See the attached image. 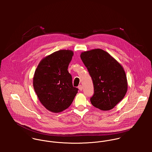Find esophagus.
<instances>
[{"label": "esophagus", "mask_w": 152, "mask_h": 152, "mask_svg": "<svg viewBox=\"0 0 152 152\" xmlns=\"http://www.w3.org/2000/svg\"><path fill=\"white\" fill-rule=\"evenodd\" d=\"M78 88L80 91H82V90H83V87H82V86H81V85H80V86L78 87Z\"/></svg>", "instance_id": "1"}]
</instances>
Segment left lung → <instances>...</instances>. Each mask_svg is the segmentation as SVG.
Segmentation results:
<instances>
[{
  "label": "left lung",
  "mask_w": 152,
  "mask_h": 152,
  "mask_svg": "<svg viewBox=\"0 0 152 152\" xmlns=\"http://www.w3.org/2000/svg\"><path fill=\"white\" fill-rule=\"evenodd\" d=\"M81 58L92 78V105L102 110L113 108L125 96L128 81L122 66L107 51L97 48L81 53Z\"/></svg>",
  "instance_id": "1"
}]
</instances>
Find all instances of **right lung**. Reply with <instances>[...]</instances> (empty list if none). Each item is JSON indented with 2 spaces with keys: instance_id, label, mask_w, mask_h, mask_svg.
Returning <instances> with one entry per match:
<instances>
[{
  "instance_id": "1",
  "label": "right lung",
  "mask_w": 152,
  "mask_h": 152,
  "mask_svg": "<svg viewBox=\"0 0 152 152\" xmlns=\"http://www.w3.org/2000/svg\"><path fill=\"white\" fill-rule=\"evenodd\" d=\"M73 55L69 50L56 51L43 58L35 71L34 91L42 104L50 112L58 113L68 108L78 92L67 70Z\"/></svg>"
}]
</instances>
